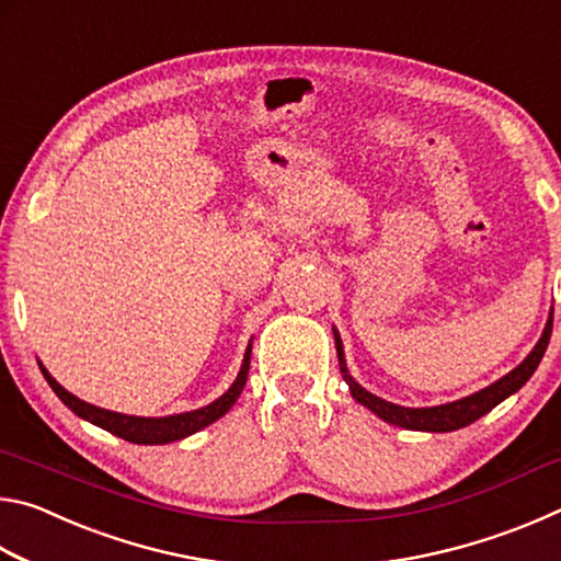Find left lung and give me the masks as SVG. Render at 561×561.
<instances>
[{
	"instance_id": "left-lung-1",
	"label": "left lung",
	"mask_w": 561,
	"mask_h": 561,
	"mask_svg": "<svg viewBox=\"0 0 561 561\" xmlns=\"http://www.w3.org/2000/svg\"><path fill=\"white\" fill-rule=\"evenodd\" d=\"M552 319H554V309L549 311V319L545 324L542 336H539L535 348L529 351L527 358L522 360L519 366H515L510 374L497 378L495 383L480 388L478 393H470V396L460 398V401H450V403H443V405L405 408V405H398V403H391V401H383V398H378L371 391H366V388L348 374L344 344H341L339 331L334 329L339 368H341V376H344V381L351 388V396H354L360 405L368 408V411L381 417V421L398 425V428H405V431H423V433L460 431V428H465V425H470V423L478 421V417L490 413L492 408L500 405L512 393H517L519 388L529 381L531 374L537 371V366H539V360H542L547 346H549V336H552Z\"/></svg>"
}]
</instances>
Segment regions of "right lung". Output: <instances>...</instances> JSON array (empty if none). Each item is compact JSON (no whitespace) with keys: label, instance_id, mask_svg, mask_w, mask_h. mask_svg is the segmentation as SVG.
<instances>
[{"label":"right lung","instance_id":"obj_1","mask_svg":"<svg viewBox=\"0 0 561 561\" xmlns=\"http://www.w3.org/2000/svg\"><path fill=\"white\" fill-rule=\"evenodd\" d=\"M250 356H252V339H250V344H247V348H244V358H242L240 374H237L232 386L227 388V391L220 398H217V401L207 403L203 408H197V411L163 415V417L126 415V413H116V411H106V408L91 405V403L81 401V398H76L73 393L66 391V388L59 381H56V378L49 371H46L42 360H39V368H42V374L46 378V383L51 386V391L61 398V403L69 405L76 415L83 417V421L99 425V428L108 431L113 435H118V438L128 440V443H136V445H165V443L183 440V438H187V435H193L197 431L207 428V425L215 423V421H220V417L227 411H230L237 398H240L244 383H247V374H250Z\"/></svg>","mask_w":561,"mask_h":561}]
</instances>
